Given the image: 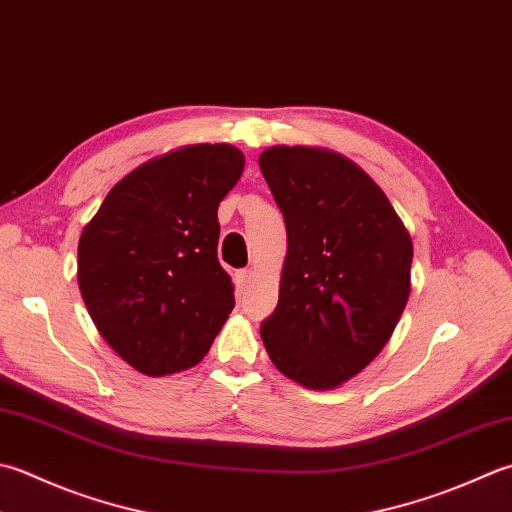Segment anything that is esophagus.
I'll return each mask as SVG.
<instances>
[{
  "instance_id": "1",
  "label": "esophagus",
  "mask_w": 512,
  "mask_h": 512,
  "mask_svg": "<svg viewBox=\"0 0 512 512\" xmlns=\"http://www.w3.org/2000/svg\"><path fill=\"white\" fill-rule=\"evenodd\" d=\"M250 279H253V270H250V268L239 270V273H237V286L239 288H248Z\"/></svg>"
}]
</instances>
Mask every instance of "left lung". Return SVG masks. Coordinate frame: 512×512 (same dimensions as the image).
Here are the masks:
<instances>
[{"label": "left lung", "mask_w": 512, "mask_h": 512, "mask_svg": "<svg viewBox=\"0 0 512 512\" xmlns=\"http://www.w3.org/2000/svg\"><path fill=\"white\" fill-rule=\"evenodd\" d=\"M259 168L286 222V259L262 342L279 373L342 386L382 353L410 297L413 239L384 190L348 157L270 146Z\"/></svg>", "instance_id": "8db88e82"}]
</instances>
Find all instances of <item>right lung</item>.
I'll list each match as a JSON object with an SVG mask.
<instances>
[{
  "instance_id": "1",
  "label": "right lung",
  "mask_w": 512,
  "mask_h": 512,
  "mask_svg": "<svg viewBox=\"0 0 512 512\" xmlns=\"http://www.w3.org/2000/svg\"><path fill=\"white\" fill-rule=\"evenodd\" d=\"M244 173L230 144H190L119 179L84 226L77 282L106 344L148 377L199 364L235 306L219 202Z\"/></svg>"
}]
</instances>
